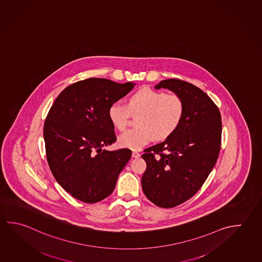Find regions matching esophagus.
<instances>
[{"instance_id": "obj_1", "label": "esophagus", "mask_w": 262, "mask_h": 262, "mask_svg": "<svg viewBox=\"0 0 262 262\" xmlns=\"http://www.w3.org/2000/svg\"><path fill=\"white\" fill-rule=\"evenodd\" d=\"M140 156H141V155H140V152H138V151H133V158H139Z\"/></svg>"}]
</instances>
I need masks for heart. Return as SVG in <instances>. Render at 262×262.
I'll list each match as a JSON object with an SVG mask.
<instances>
[{
  "label": "heart",
  "instance_id": "1",
  "mask_svg": "<svg viewBox=\"0 0 262 262\" xmlns=\"http://www.w3.org/2000/svg\"><path fill=\"white\" fill-rule=\"evenodd\" d=\"M129 112L139 113L137 127L121 133L118 142L123 148L140 150L155 137L164 140L171 136L182 121L185 105L176 94L144 88L129 97L127 106L120 102L111 104L108 118L116 129L123 130L126 128Z\"/></svg>",
  "mask_w": 262,
  "mask_h": 262
}]
</instances>
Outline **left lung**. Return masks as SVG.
I'll return each mask as SVG.
<instances>
[{"mask_svg":"<svg viewBox=\"0 0 262 262\" xmlns=\"http://www.w3.org/2000/svg\"><path fill=\"white\" fill-rule=\"evenodd\" d=\"M182 98L183 119L178 129L163 142L144 150L146 170L143 192L152 203L173 208L188 201L202 188L220 151V111L202 89L179 79L161 81Z\"/></svg>","mask_w":262,"mask_h":262,"instance_id":"8db88e82","label":"left lung"}]
</instances>
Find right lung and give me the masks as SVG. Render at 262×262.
<instances>
[{"label": "right lung", "instance_id": "add662e5", "mask_svg": "<svg viewBox=\"0 0 262 262\" xmlns=\"http://www.w3.org/2000/svg\"><path fill=\"white\" fill-rule=\"evenodd\" d=\"M134 85L85 79L65 88L49 111L43 133L47 160L57 182L79 201L95 203L110 196L132 157L129 149L103 147L117 140L110 106Z\"/></svg>", "mask_w": 262, "mask_h": 262}]
</instances>
